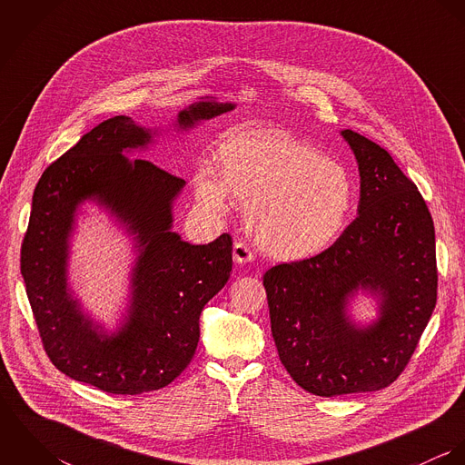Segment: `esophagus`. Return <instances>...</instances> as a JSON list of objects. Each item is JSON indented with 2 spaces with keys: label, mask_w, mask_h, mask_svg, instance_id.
Segmentation results:
<instances>
[{
  "label": "esophagus",
  "mask_w": 465,
  "mask_h": 465,
  "mask_svg": "<svg viewBox=\"0 0 465 465\" xmlns=\"http://www.w3.org/2000/svg\"><path fill=\"white\" fill-rule=\"evenodd\" d=\"M232 258L238 265H243V263H249L254 260V252L251 251V247L247 245V242L243 240H236L234 242V249H232Z\"/></svg>",
  "instance_id": "34e87169"
}]
</instances>
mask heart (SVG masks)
<instances>
[{
    "instance_id": "1",
    "label": "heart",
    "mask_w": 465,
    "mask_h": 465,
    "mask_svg": "<svg viewBox=\"0 0 465 465\" xmlns=\"http://www.w3.org/2000/svg\"><path fill=\"white\" fill-rule=\"evenodd\" d=\"M220 172L200 166L195 193L218 214L229 193L245 205L247 225L266 254L312 258L340 238L356 207L351 173L319 148L288 134L251 131L220 146Z\"/></svg>"
}]
</instances>
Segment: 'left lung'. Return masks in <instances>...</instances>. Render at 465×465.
<instances>
[{
	"instance_id": "8db88e82",
	"label": "left lung",
	"mask_w": 465,
	"mask_h": 465,
	"mask_svg": "<svg viewBox=\"0 0 465 465\" xmlns=\"http://www.w3.org/2000/svg\"><path fill=\"white\" fill-rule=\"evenodd\" d=\"M360 170L358 216L330 249L263 275L272 336L292 380L332 398L392 385L437 304L435 229L417 186L391 153L341 131ZM358 285L381 291L382 319L367 331L344 317Z\"/></svg>"
}]
</instances>
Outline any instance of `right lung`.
Wrapping results in <instances>:
<instances>
[{
  "label": "right lung",
  "mask_w": 465,
  "mask_h": 465,
  "mask_svg": "<svg viewBox=\"0 0 465 465\" xmlns=\"http://www.w3.org/2000/svg\"><path fill=\"white\" fill-rule=\"evenodd\" d=\"M232 104L200 102L179 114L183 127L227 113ZM150 134L114 116L52 163L41 175L21 245L26 295L50 361L69 378L109 394L137 396L170 385L192 361L203 306L225 286L232 238L190 245L172 232V200L184 181L152 161L122 152ZM107 203L138 232L132 321L116 337L94 332L65 292L66 234L80 201Z\"/></svg>",
  "instance_id": "1"
}]
</instances>
